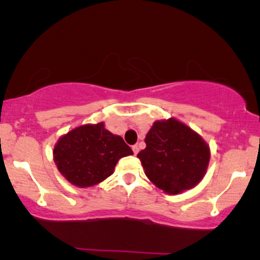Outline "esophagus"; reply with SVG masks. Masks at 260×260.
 I'll return each instance as SVG.
<instances>
[{
    "mask_svg": "<svg viewBox=\"0 0 260 260\" xmlns=\"http://www.w3.org/2000/svg\"><path fill=\"white\" fill-rule=\"evenodd\" d=\"M138 150H140V148H138V145H134V147H133V151H134L135 155L138 154Z\"/></svg>",
    "mask_w": 260,
    "mask_h": 260,
    "instance_id": "1",
    "label": "esophagus"
}]
</instances>
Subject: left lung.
Segmentation results:
<instances>
[{"label":"left lung","instance_id":"obj_1","mask_svg":"<svg viewBox=\"0 0 260 260\" xmlns=\"http://www.w3.org/2000/svg\"><path fill=\"white\" fill-rule=\"evenodd\" d=\"M138 152L144 173L167 194L191 189L207 172L211 150L198 133L175 118L156 120Z\"/></svg>","mask_w":260,"mask_h":260}]
</instances>
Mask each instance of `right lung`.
Returning a JSON list of instances; mask_svg holds the SVG:
<instances>
[{
	"instance_id": "obj_1",
	"label": "right lung",
	"mask_w": 260,
	"mask_h": 260,
	"mask_svg": "<svg viewBox=\"0 0 260 260\" xmlns=\"http://www.w3.org/2000/svg\"><path fill=\"white\" fill-rule=\"evenodd\" d=\"M133 154L123 138L101 122L84 124L62 135L54 145L53 159L70 183L86 188L108 179L118 159Z\"/></svg>"
}]
</instances>
